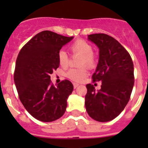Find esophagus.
Instances as JSON below:
<instances>
[{
	"instance_id": "obj_1",
	"label": "esophagus",
	"mask_w": 148,
	"mask_h": 148,
	"mask_svg": "<svg viewBox=\"0 0 148 148\" xmlns=\"http://www.w3.org/2000/svg\"><path fill=\"white\" fill-rule=\"evenodd\" d=\"M73 85H74V89H76V88H77V86H78L79 84L78 83H73Z\"/></svg>"
}]
</instances>
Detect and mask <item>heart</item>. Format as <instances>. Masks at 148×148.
<instances>
[{"instance_id":"obj_1","label":"heart","mask_w":148,"mask_h":148,"mask_svg":"<svg viewBox=\"0 0 148 148\" xmlns=\"http://www.w3.org/2000/svg\"><path fill=\"white\" fill-rule=\"evenodd\" d=\"M70 50L73 53L82 56L81 66L86 65L88 67H92L95 64L96 59L92 53V46L84 40L78 39L70 46ZM58 62L59 65L63 68L69 64V56L64 51L61 50L58 53ZM66 76L71 80L81 82L87 76V71L85 68L71 69L67 72Z\"/></svg>"}]
</instances>
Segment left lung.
I'll use <instances>...</instances> for the list:
<instances>
[{
  "label": "left lung",
  "instance_id": "8db88e82",
  "mask_svg": "<svg viewBox=\"0 0 148 148\" xmlns=\"http://www.w3.org/2000/svg\"><path fill=\"white\" fill-rule=\"evenodd\" d=\"M88 40L99 49V61L92 79L101 81L95 91L86 84L85 107L89 117L101 122H109L123 111L134 86V66L130 55L117 40L104 34L88 35Z\"/></svg>",
  "mask_w": 148,
  "mask_h": 148
}]
</instances>
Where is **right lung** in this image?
<instances>
[{"instance_id":"right-lung-1","label":"right lung","mask_w":148,"mask_h":148,"mask_svg":"<svg viewBox=\"0 0 148 148\" xmlns=\"http://www.w3.org/2000/svg\"><path fill=\"white\" fill-rule=\"evenodd\" d=\"M74 37L49 31L38 33L20 51L16 62L14 82L19 99L31 115L41 122L63 116L74 86L64 80L56 86L50 74L59 66L58 53Z\"/></svg>"}]
</instances>
